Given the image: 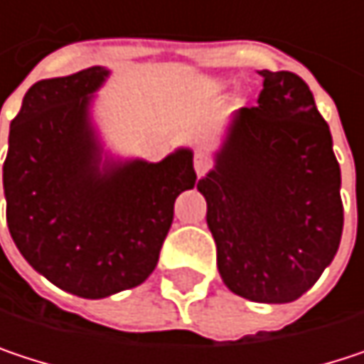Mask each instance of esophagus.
<instances>
[{
    "instance_id": "esophagus-1",
    "label": "esophagus",
    "mask_w": 364,
    "mask_h": 364,
    "mask_svg": "<svg viewBox=\"0 0 364 364\" xmlns=\"http://www.w3.org/2000/svg\"><path fill=\"white\" fill-rule=\"evenodd\" d=\"M208 166H210L208 156H206V154H202V151H198V154H196V158H193V171H196V175H198V177H202V175L208 171Z\"/></svg>"
}]
</instances>
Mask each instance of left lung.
Returning a JSON list of instances; mask_svg holds the SVG:
<instances>
[{"label":"left lung","instance_id":"1","mask_svg":"<svg viewBox=\"0 0 364 364\" xmlns=\"http://www.w3.org/2000/svg\"><path fill=\"white\" fill-rule=\"evenodd\" d=\"M255 107L234 111L198 181L223 284L257 304H291L339 249L341 171L327 122L291 71H257Z\"/></svg>","mask_w":364,"mask_h":364}]
</instances>
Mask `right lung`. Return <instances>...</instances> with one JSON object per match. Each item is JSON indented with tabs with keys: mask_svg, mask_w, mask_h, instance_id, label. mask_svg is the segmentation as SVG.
I'll return each instance as SVG.
<instances>
[{
	"mask_svg": "<svg viewBox=\"0 0 364 364\" xmlns=\"http://www.w3.org/2000/svg\"><path fill=\"white\" fill-rule=\"evenodd\" d=\"M95 65L29 88L10 124L4 196L10 236L58 289L103 299L158 265L177 196L196 185L193 151L160 162L111 151L95 117L109 80Z\"/></svg>",
	"mask_w": 364,
	"mask_h": 364,
	"instance_id": "right-lung-1",
	"label": "right lung"
}]
</instances>
